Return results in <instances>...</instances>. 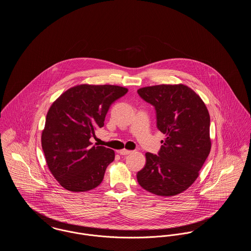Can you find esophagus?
Masks as SVG:
<instances>
[{
    "label": "esophagus",
    "instance_id": "34e87169",
    "mask_svg": "<svg viewBox=\"0 0 251 251\" xmlns=\"http://www.w3.org/2000/svg\"><path fill=\"white\" fill-rule=\"evenodd\" d=\"M131 152V151L126 150V149H122V150H120V151H119L120 155H127V154H130Z\"/></svg>",
    "mask_w": 251,
    "mask_h": 251
}]
</instances>
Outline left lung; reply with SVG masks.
<instances>
[{
	"instance_id": "8db88e82",
	"label": "left lung",
	"mask_w": 251,
	"mask_h": 251,
	"mask_svg": "<svg viewBox=\"0 0 251 251\" xmlns=\"http://www.w3.org/2000/svg\"><path fill=\"white\" fill-rule=\"evenodd\" d=\"M137 92L155 107L157 128L166 135L158 155L145 154L137 181L157 196H176L194 183L211 151L208 109L185 84L146 86Z\"/></svg>"
}]
</instances>
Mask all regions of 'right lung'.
Returning a JSON list of instances; mask_svg holds the SVG:
<instances>
[{"mask_svg":"<svg viewBox=\"0 0 251 251\" xmlns=\"http://www.w3.org/2000/svg\"><path fill=\"white\" fill-rule=\"evenodd\" d=\"M127 92L120 85L78 84L50 105L41 146L50 173L65 189L89 191L102 181L115 151L89 139L103 127L110 105Z\"/></svg>","mask_w":251,"mask_h":251,"instance_id":"right-lung-1","label":"right lung"}]
</instances>
